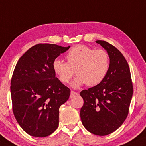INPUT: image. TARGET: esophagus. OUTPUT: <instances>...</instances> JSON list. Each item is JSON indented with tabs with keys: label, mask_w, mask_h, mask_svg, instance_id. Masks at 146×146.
Wrapping results in <instances>:
<instances>
[{
	"label": "esophagus",
	"mask_w": 146,
	"mask_h": 146,
	"mask_svg": "<svg viewBox=\"0 0 146 146\" xmlns=\"http://www.w3.org/2000/svg\"><path fill=\"white\" fill-rule=\"evenodd\" d=\"M78 94V93L77 92H75V91H71V92H70V97H71V98H72V97L75 96V95H77Z\"/></svg>",
	"instance_id": "esophagus-1"
}]
</instances>
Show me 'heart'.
Listing matches in <instances>:
<instances>
[{
	"mask_svg": "<svg viewBox=\"0 0 146 146\" xmlns=\"http://www.w3.org/2000/svg\"><path fill=\"white\" fill-rule=\"evenodd\" d=\"M67 63L59 59L53 62V69L63 83H68L74 76H78L72 82L74 87L84 84L95 86L100 83L109 70V54L103 49L95 50L84 45L73 46L66 54Z\"/></svg>",
	"mask_w": 146,
	"mask_h": 146,
	"instance_id": "1",
	"label": "heart"
}]
</instances>
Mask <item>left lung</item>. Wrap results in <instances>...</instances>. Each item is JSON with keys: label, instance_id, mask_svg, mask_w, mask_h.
<instances>
[{"label": "left lung", "instance_id": "obj_1", "mask_svg": "<svg viewBox=\"0 0 146 146\" xmlns=\"http://www.w3.org/2000/svg\"><path fill=\"white\" fill-rule=\"evenodd\" d=\"M95 42L108 53L110 68L100 83L80 93L84 100L80 118L90 133L104 136L117 130L126 120L133 87L129 64L123 54L108 42Z\"/></svg>", "mask_w": 146, "mask_h": 146}]
</instances>
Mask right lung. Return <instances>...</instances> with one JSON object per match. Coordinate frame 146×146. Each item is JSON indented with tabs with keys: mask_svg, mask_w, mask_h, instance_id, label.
<instances>
[{
	"mask_svg": "<svg viewBox=\"0 0 146 146\" xmlns=\"http://www.w3.org/2000/svg\"><path fill=\"white\" fill-rule=\"evenodd\" d=\"M70 47L36 44L16 64L11 81L13 112L30 135L44 137L58 127L59 108L69 99L70 89L55 77L53 62Z\"/></svg>",
	"mask_w": 146,
	"mask_h": 146,
	"instance_id": "right-lung-1",
	"label": "right lung"
}]
</instances>
